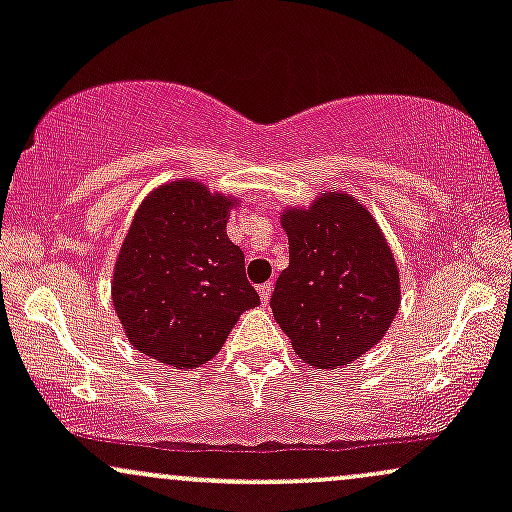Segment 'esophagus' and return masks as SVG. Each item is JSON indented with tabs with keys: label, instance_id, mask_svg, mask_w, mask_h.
I'll return each mask as SVG.
<instances>
[{
	"label": "esophagus",
	"instance_id": "34e87169",
	"mask_svg": "<svg viewBox=\"0 0 512 512\" xmlns=\"http://www.w3.org/2000/svg\"><path fill=\"white\" fill-rule=\"evenodd\" d=\"M257 293H260L262 305H267L269 303V296H272V284H262L260 289H257Z\"/></svg>",
	"mask_w": 512,
	"mask_h": 512
}]
</instances>
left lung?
<instances>
[{"mask_svg": "<svg viewBox=\"0 0 512 512\" xmlns=\"http://www.w3.org/2000/svg\"><path fill=\"white\" fill-rule=\"evenodd\" d=\"M289 267L272 293L274 320L315 368H342L373 349L402 303L383 228L354 195L325 190L310 207L281 209Z\"/></svg>", "mask_w": 512, "mask_h": 512, "instance_id": "obj_1", "label": "left lung"}]
</instances>
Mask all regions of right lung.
<instances>
[{
  "label": "right lung",
  "mask_w": 512,
  "mask_h": 512,
  "mask_svg": "<svg viewBox=\"0 0 512 512\" xmlns=\"http://www.w3.org/2000/svg\"><path fill=\"white\" fill-rule=\"evenodd\" d=\"M238 197L180 178L149 192L115 260L113 305L139 354L199 368L221 351L260 296L245 255L226 236Z\"/></svg>",
  "instance_id": "add662e5"
}]
</instances>
